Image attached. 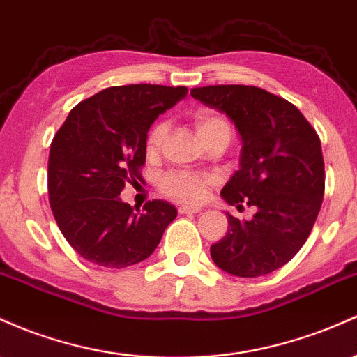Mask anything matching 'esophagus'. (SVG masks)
I'll return each instance as SVG.
<instances>
[{
  "label": "esophagus",
  "mask_w": 357,
  "mask_h": 357,
  "mask_svg": "<svg viewBox=\"0 0 357 357\" xmlns=\"http://www.w3.org/2000/svg\"><path fill=\"white\" fill-rule=\"evenodd\" d=\"M179 213H199L202 206H191V205H181L179 206Z\"/></svg>",
  "instance_id": "obj_1"
}]
</instances>
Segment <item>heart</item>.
I'll return each mask as SVG.
<instances>
[{
    "label": "heart",
    "instance_id": "obj_1",
    "mask_svg": "<svg viewBox=\"0 0 357 357\" xmlns=\"http://www.w3.org/2000/svg\"><path fill=\"white\" fill-rule=\"evenodd\" d=\"M193 123L197 127V132L199 139L203 140V144L217 135H223L227 139H230V134H232V128H230L229 121L223 119L222 115H218V113L208 112V109H202V112L195 113ZM167 132H169L167 121H158L149 130L146 140L147 154H158L160 147H162L164 140H166ZM211 185H213V178L210 174L191 171H169L160 179V190L167 197L185 203L202 202L205 198L206 190Z\"/></svg>",
    "mask_w": 357,
    "mask_h": 357
}]
</instances>
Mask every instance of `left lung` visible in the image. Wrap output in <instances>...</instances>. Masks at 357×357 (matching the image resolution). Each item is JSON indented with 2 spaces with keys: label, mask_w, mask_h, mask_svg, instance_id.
Masks as SVG:
<instances>
[{
  "label": "left lung",
  "mask_w": 357,
  "mask_h": 357,
  "mask_svg": "<svg viewBox=\"0 0 357 357\" xmlns=\"http://www.w3.org/2000/svg\"><path fill=\"white\" fill-rule=\"evenodd\" d=\"M195 100L225 113L242 140L238 171L222 198L254 206L252 220L229 213V232L210 248L222 271L269 274L295 256L312 232L324 199L325 172L317 132L295 105L256 86L195 88Z\"/></svg>",
  "instance_id": "8db88e82"
}]
</instances>
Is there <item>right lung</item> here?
Masks as SVG:
<instances>
[{"instance_id":"right-lung-1","label":"right lung","mask_w":357,"mask_h":357,"mask_svg":"<svg viewBox=\"0 0 357 357\" xmlns=\"http://www.w3.org/2000/svg\"><path fill=\"white\" fill-rule=\"evenodd\" d=\"M185 86H112L76 105L49 154V202L73 249L93 264L121 269L147 259L178 210L152 199L135 213L120 193L142 179L151 125L185 100Z\"/></svg>"}]
</instances>
